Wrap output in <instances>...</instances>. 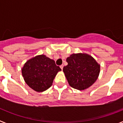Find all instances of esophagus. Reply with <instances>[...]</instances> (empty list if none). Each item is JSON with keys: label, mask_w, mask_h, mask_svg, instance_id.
I'll list each match as a JSON object with an SVG mask.
<instances>
[{"label": "esophagus", "mask_w": 123, "mask_h": 123, "mask_svg": "<svg viewBox=\"0 0 123 123\" xmlns=\"http://www.w3.org/2000/svg\"><path fill=\"white\" fill-rule=\"evenodd\" d=\"M63 67H64V66H63V65H60V68H61V69H63Z\"/></svg>", "instance_id": "esophagus-1"}]
</instances>
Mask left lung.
Returning a JSON list of instances; mask_svg holds the SVG:
<instances>
[{
	"label": "left lung",
	"instance_id": "left-lung-1",
	"mask_svg": "<svg viewBox=\"0 0 123 123\" xmlns=\"http://www.w3.org/2000/svg\"><path fill=\"white\" fill-rule=\"evenodd\" d=\"M68 65L63 71L69 86L74 89L84 90L96 81L100 73V65L91 55L73 54L67 58Z\"/></svg>",
	"mask_w": 123,
	"mask_h": 123
}]
</instances>
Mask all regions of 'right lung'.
I'll use <instances>...</instances> for the list:
<instances>
[{
    "label": "right lung",
    "instance_id": "right-lung-1",
    "mask_svg": "<svg viewBox=\"0 0 123 123\" xmlns=\"http://www.w3.org/2000/svg\"><path fill=\"white\" fill-rule=\"evenodd\" d=\"M62 69L55 61L41 55L29 60L22 68L26 83L37 92H43L52 86L55 76Z\"/></svg>",
    "mask_w": 123,
    "mask_h": 123
}]
</instances>
